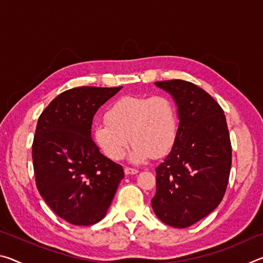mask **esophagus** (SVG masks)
Segmentation results:
<instances>
[{
  "mask_svg": "<svg viewBox=\"0 0 263 263\" xmlns=\"http://www.w3.org/2000/svg\"><path fill=\"white\" fill-rule=\"evenodd\" d=\"M124 172H125L126 175H135L138 173V169L131 168V167H125V168H124Z\"/></svg>",
  "mask_w": 263,
  "mask_h": 263,
  "instance_id": "obj_1",
  "label": "esophagus"
}]
</instances>
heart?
<instances>
[{"mask_svg": "<svg viewBox=\"0 0 263 263\" xmlns=\"http://www.w3.org/2000/svg\"><path fill=\"white\" fill-rule=\"evenodd\" d=\"M105 121L92 128L97 147L112 161L121 160L130 144V160L141 163L163 157L177 136V112L167 96H123L105 111Z\"/></svg>", "mask_w": 263, "mask_h": 263, "instance_id": "1", "label": "heart"}]
</instances>
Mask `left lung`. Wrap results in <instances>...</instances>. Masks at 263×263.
Wrapping results in <instances>:
<instances>
[{
	"instance_id": "1",
	"label": "left lung",
	"mask_w": 263,
	"mask_h": 263,
	"mask_svg": "<svg viewBox=\"0 0 263 263\" xmlns=\"http://www.w3.org/2000/svg\"><path fill=\"white\" fill-rule=\"evenodd\" d=\"M177 105L171 153L155 169L152 208L160 220L184 229L219 205L228 188L232 146L224 111L202 88L183 80L155 82Z\"/></svg>"
}]
</instances>
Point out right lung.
Wrapping results in <instances>:
<instances>
[{
    "label": "right lung",
    "mask_w": 263,
    "mask_h": 263,
    "mask_svg": "<svg viewBox=\"0 0 263 263\" xmlns=\"http://www.w3.org/2000/svg\"><path fill=\"white\" fill-rule=\"evenodd\" d=\"M123 87H79L58 95L38 119L32 144L35 185L58 216L73 225L104 218L124 171L91 139L96 111Z\"/></svg>",
    "instance_id": "add662e5"
}]
</instances>
